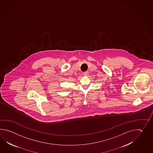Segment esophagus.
Listing matches in <instances>:
<instances>
[{"label": "esophagus", "instance_id": "34e87169", "mask_svg": "<svg viewBox=\"0 0 153 153\" xmlns=\"http://www.w3.org/2000/svg\"><path fill=\"white\" fill-rule=\"evenodd\" d=\"M88 74H89V72H88V71H86V72H85L83 73V74L85 76H88Z\"/></svg>", "mask_w": 153, "mask_h": 153}]
</instances>
